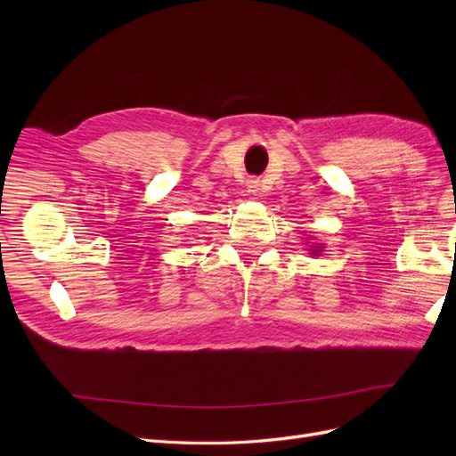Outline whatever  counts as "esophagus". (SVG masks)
<instances>
[{"mask_svg":"<svg viewBox=\"0 0 456 456\" xmlns=\"http://www.w3.org/2000/svg\"><path fill=\"white\" fill-rule=\"evenodd\" d=\"M258 186H260L258 178H249V181H247V188H249V191H253V194H256V191L260 190Z\"/></svg>","mask_w":456,"mask_h":456,"instance_id":"esophagus-1","label":"esophagus"}]
</instances>
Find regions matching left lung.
<instances>
[{
  "label": "left lung",
  "mask_w": 456,
  "mask_h": 456,
  "mask_svg": "<svg viewBox=\"0 0 456 456\" xmlns=\"http://www.w3.org/2000/svg\"><path fill=\"white\" fill-rule=\"evenodd\" d=\"M320 251H322V245L312 247V253H314V255H320Z\"/></svg>",
  "instance_id": "8db88e82"
}]
</instances>
